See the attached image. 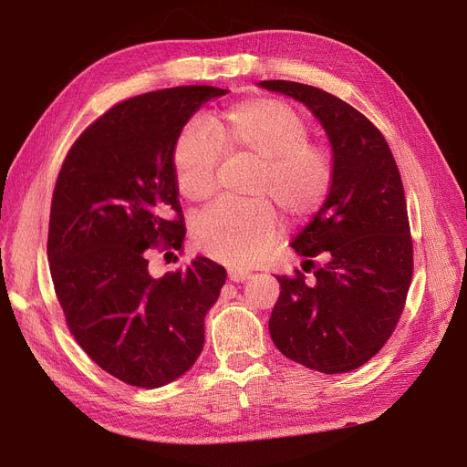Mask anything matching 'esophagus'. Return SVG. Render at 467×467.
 <instances>
[{
    "label": "esophagus",
    "mask_w": 467,
    "mask_h": 467,
    "mask_svg": "<svg viewBox=\"0 0 467 467\" xmlns=\"http://www.w3.org/2000/svg\"><path fill=\"white\" fill-rule=\"evenodd\" d=\"M250 278V273L244 271V268H229V280L231 282H244Z\"/></svg>",
    "instance_id": "obj_1"
}]
</instances>
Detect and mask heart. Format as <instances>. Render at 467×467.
<instances>
[{"label": "heart", "instance_id": "heart-1", "mask_svg": "<svg viewBox=\"0 0 467 467\" xmlns=\"http://www.w3.org/2000/svg\"><path fill=\"white\" fill-rule=\"evenodd\" d=\"M210 138L187 127L171 147V171L185 201L213 192L219 155L242 157L255 170L244 202H221L192 223L194 246L212 259L244 266L259 261L276 236L273 202L293 221L320 208L333 182V162L322 145L310 143L305 115L278 98H248L208 119Z\"/></svg>", "mask_w": 467, "mask_h": 467}]
</instances>
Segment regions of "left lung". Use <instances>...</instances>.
Instances as JSON below:
<instances>
[{
    "label": "left lung",
    "instance_id": "8db88e82",
    "mask_svg": "<svg viewBox=\"0 0 467 467\" xmlns=\"http://www.w3.org/2000/svg\"><path fill=\"white\" fill-rule=\"evenodd\" d=\"M261 88L303 102L322 122L333 182L322 208L291 242L303 261L276 276L268 331L289 359L326 375L369 361L394 333L412 278V242L398 164L373 122L340 98L293 81Z\"/></svg>",
    "mask_w": 467,
    "mask_h": 467
}]
</instances>
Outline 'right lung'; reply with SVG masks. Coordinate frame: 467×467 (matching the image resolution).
Instances as JSON below:
<instances>
[{
  "label": "right lung",
  "mask_w": 467,
  "mask_h": 467,
  "mask_svg": "<svg viewBox=\"0 0 467 467\" xmlns=\"http://www.w3.org/2000/svg\"><path fill=\"white\" fill-rule=\"evenodd\" d=\"M229 90L191 85L113 106L69 150L53 192L47 257L67 327L115 379L161 388L204 347V317L227 271L196 257L155 278L150 250L185 238L171 147L189 119Z\"/></svg>",
  "instance_id": "1"
}]
</instances>
